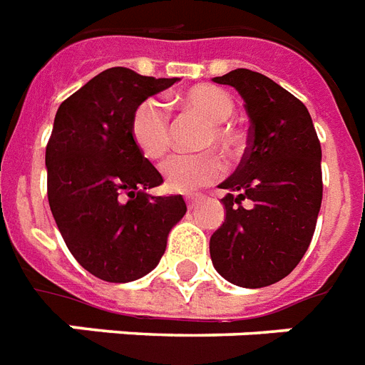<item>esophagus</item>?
<instances>
[{
  "label": "esophagus",
  "mask_w": 365,
  "mask_h": 365,
  "mask_svg": "<svg viewBox=\"0 0 365 365\" xmlns=\"http://www.w3.org/2000/svg\"><path fill=\"white\" fill-rule=\"evenodd\" d=\"M197 205H199V200L195 199V197H191V199H189V197H187V208H189V210H193V208Z\"/></svg>",
  "instance_id": "esophagus-1"
}]
</instances>
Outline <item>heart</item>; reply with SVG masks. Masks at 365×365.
Instances as JSON below:
<instances>
[{
	"instance_id": "b5f03b06",
	"label": "heart",
	"mask_w": 365,
	"mask_h": 365,
	"mask_svg": "<svg viewBox=\"0 0 365 365\" xmlns=\"http://www.w3.org/2000/svg\"><path fill=\"white\" fill-rule=\"evenodd\" d=\"M187 110L208 121L202 148L217 145L223 153L233 155L239 148V132L229 123L235 113V100L223 88L197 85L180 96ZM130 138L145 159H160L170 145V121L165 104L148 98L136 106L130 117ZM166 187L176 193H191L216 182L222 176V159L214 151L199 155H174L160 166Z\"/></svg>"
}]
</instances>
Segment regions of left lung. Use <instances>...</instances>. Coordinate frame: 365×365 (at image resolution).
<instances>
[{"mask_svg":"<svg viewBox=\"0 0 365 365\" xmlns=\"http://www.w3.org/2000/svg\"><path fill=\"white\" fill-rule=\"evenodd\" d=\"M214 83L242 96L250 130L239 168L220 183L225 222L210 237V257L227 282L263 288L288 277L311 244L322 149L305 104L263 73L239 68Z\"/></svg>","mask_w":365,"mask_h":365,"instance_id":"1","label":"left lung"}]
</instances>
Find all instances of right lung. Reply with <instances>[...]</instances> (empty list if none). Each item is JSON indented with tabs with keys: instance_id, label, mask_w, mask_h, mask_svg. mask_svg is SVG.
<instances>
[{
	"instance_id": "obj_1",
	"label": "right lung",
	"mask_w": 365,
	"mask_h": 365,
	"mask_svg": "<svg viewBox=\"0 0 365 365\" xmlns=\"http://www.w3.org/2000/svg\"><path fill=\"white\" fill-rule=\"evenodd\" d=\"M176 81L110 68L64 100L54 117L45 151L48 206L71 255L106 282L153 271L187 212L182 195H149L163 176L130 138L136 106Z\"/></svg>"
}]
</instances>
